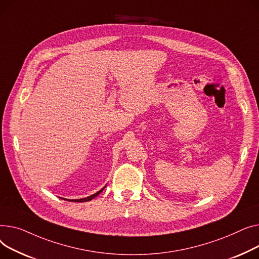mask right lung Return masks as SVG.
<instances>
[{"label":"right lung","instance_id":"obj_1","mask_svg":"<svg viewBox=\"0 0 259 259\" xmlns=\"http://www.w3.org/2000/svg\"><path fill=\"white\" fill-rule=\"evenodd\" d=\"M104 187H105V186H104ZM104 187H103L101 190H99L98 192H96V193H94V194H92V195H90V196H88V197H84V199H79V200H67V199H64V200H67V201H70V202H88V201L93 200L94 197H96V196L104 189Z\"/></svg>","mask_w":259,"mask_h":259}]
</instances>
